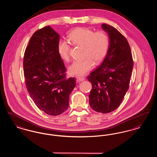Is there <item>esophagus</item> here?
Here are the masks:
<instances>
[{"label": "esophagus", "mask_w": 157, "mask_h": 157, "mask_svg": "<svg viewBox=\"0 0 157 157\" xmlns=\"http://www.w3.org/2000/svg\"><path fill=\"white\" fill-rule=\"evenodd\" d=\"M76 80L78 82H81L85 80V78L83 77H80V76H76Z\"/></svg>", "instance_id": "esophagus-1"}]
</instances>
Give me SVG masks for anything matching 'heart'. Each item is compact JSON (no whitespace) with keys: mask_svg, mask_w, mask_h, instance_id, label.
I'll return each instance as SVG.
<instances>
[{"mask_svg":"<svg viewBox=\"0 0 157 157\" xmlns=\"http://www.w3.org/2000/svg\"><path fill=\"white\" fill-rule=\"evenodd\" d=\"M70 41L75 45L83 46L85 59L74 61L69 67L72 75L82 76L92 69L95 63H99L104 59L108 52L110 39L105 30H94L88 28H78L69 34ZM58 52L62 59L70 60V45L67 41L60 40L58 44Z\"/></svg>","mask_w":157,"mask_h":157,"instance_id":"obj_1","label":"heart"}]
</instances>
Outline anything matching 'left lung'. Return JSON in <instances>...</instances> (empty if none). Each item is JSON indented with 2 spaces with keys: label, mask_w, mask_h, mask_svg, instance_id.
Segmentation results:
<instances>
[{
  "label": "left lung",
  "mask_w": 157,
  "mask_h": 157,
  "mask_svg": "<svg viewBox=\"0 0 157 157\" xmlns=\"http://www.w3.org/2000/svg\"><path fill=\"white\" fill-rule=\"evenodd\" d=\"M110 39L108 52L101 65L87 76L92 84L89 95L90 107L106 113L118 108L129 89L134 66L127 39L112 26L104 23Z\"/></svg>",
  "instance_id": "left-lung-1"
}]
</instances>
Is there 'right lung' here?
<instances>
[{
  "instance_id": "obj_1",
  "label": "right lung",
  "mask_w": 157,
  "mask_h": 157,
  "mask_svg": "<svg viewBox=\"0 0 157 157\" xmlns=\"http://www.w3.org/2000/svg\"><path fill=\"white\" fill-rule=\"evenodd\" d=\"M59 35L48 26L30 37L23 56L25 85L35 105L56 116L65 111L75 78H67V69L58 52Z\"/></svg>"
}]
</instances>
